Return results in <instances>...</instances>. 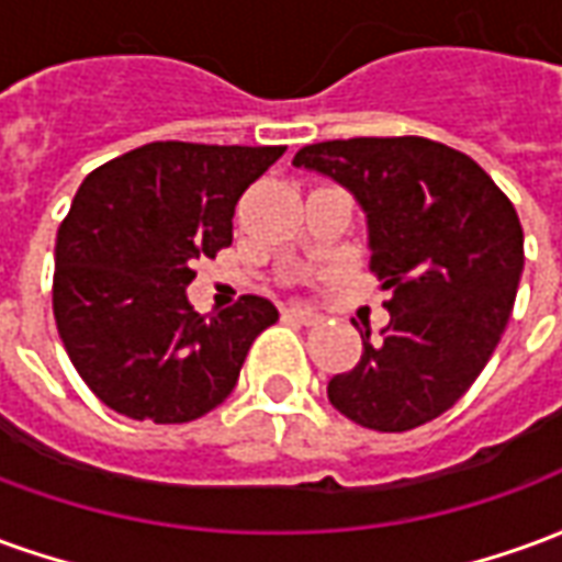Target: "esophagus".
Listing matches in <instances>:
<instances>
[{
	"label": "esophagus",
	"mask_w": 562,
	"mask_h": 562,
	"mask_svg": "<svg viewBox=\"0 0 562 562\" xmlns=\"http://www.w3.org/2000/svg\"><path fill=\"white\" fill-rule=\"evenodd\" d=\"M285 316L294 318V322H301V325H316V322H322V316H318L316 310H310V306H289Z\"/></svg>",
	"instance_id": "34e87169"
}]
</instances>
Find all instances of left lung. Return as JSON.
<instances>
[{
  "label": "left lung",
  "mask_w": 562,
  "mask_h": 562,
  "mask_svg": "<svg viewBox=\"0 0 562 562\" xmlns=\"http://www.w3.org/2000/svg\"><path fill=\"white\" fill-rule=\"evenodd\" d=\"M292 165L349 189L367 213L370 268L391 322L361 361L328 382L334 409L403 434L467 394L506 330L524 270V232L499 186L439 140L349 138L297 149Z\"/></svg>",
  "instance_id": "obj_1"
}]
</instances>
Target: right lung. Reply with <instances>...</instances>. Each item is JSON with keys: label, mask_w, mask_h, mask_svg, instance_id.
Here are the masks:
<instances>
[{"label": "right lung", "mask_w": 562, "mask_h": 562, "mask_svg": "<svg viewBox=\"0 0 562 562\" xmlns=\"http://www.w3.org/2000/svg\"><path fill=\"white\" fill-rule=\"evenodd\" d=\"M285 147L156 140L80 183L56 234L54 316L90 391L135 422L183 424L216 409L246 352L280 313L244 294L201 316L195 261L232 244L234 207Z\"/></svg>", "instance_id": "obj_1"}]
</instances>
